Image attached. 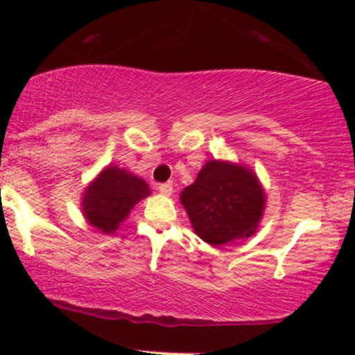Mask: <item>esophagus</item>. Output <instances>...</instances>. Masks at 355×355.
<instances>
[{"label":"esophagus","instance_id":"esophagus-1","mask_svg":"<svg viewBox=\"0 0 355 355\" xmlns=\"http://www.w3.org/2000/svg\"><path fill=\"white\" fill-rule=\"evenodd\" d=\"M158 190H160V193H164V195H172V191H173V183H172V182L160 183V185H158Z\"/></svg>","mask_w":355,"mask_h":355}]
</instances>
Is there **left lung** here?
Returning <instances> with one entry per match:
<instances>
[{"instance_id": "left-lung-1", "label": "left lung", "mask_w": 355, "mask_h": 355, "mask_svg": "<svg viewBox=\"0 0 355 355\" xmlns=\"http://www.w3.org/2000/svg\"><path fill=\"white\" fill-rule=\"evenodd\" d=\"M180 200L195 234L210 245L254 235L266 205L262 187L245 166L211 160Z\"/></svg>"}]
</instances>
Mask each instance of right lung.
<instances>
[{
  "label": "right lung",
  "instance_id": "add662e5",
  "mask_svg": "<svg viewBox=\"0 0 355 355\" xmlns=\"http://www.w3.org/2000/svg\"><path fill=\"white\" fill-rule=\"evenodd\" d=\"M146 182L118 166H108L85 191L83 214L89 225L103 234L115 232L130 210L148 197Z\"/></svg>",
  "mask_w": 355,
  "mask_h": 355
}]
</instances>
